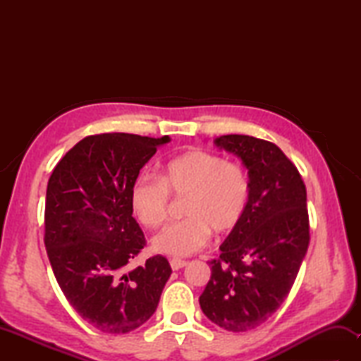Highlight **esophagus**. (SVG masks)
<instances>
[{"label":"esophagus","mask_w":361,"mask_h":361,"mask_svg":"<svg viewBox=\"0 0 361 361\" xmlns=\"http://www.w3.org/2000/svg\"><path fill=\"white\" fill-rule=\"evenodd\" d=\"M188 265V262L186 260H183V259H171V267H172V270H180V268H183V267H186Z\"/></svg>","instance_id":"obj_1"}]
</instances>
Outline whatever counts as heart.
<instances>
[{"mask_svg": "<svg viewBox=\"0 0 361 361\" xmlns=\"http://www.w3.org/2000/svg\"><path fill=\"white\" fill-rule=\"evenodd\" d=\"M171 195L185 197L181 212L186 219L153 237V248L189 256L206 247L211 231L228 234L240 225L251 200V181L240 163L195 149L167 161L158 178L137 176L130 189V206L142 226L155 229L169 216Z\"/></svg>", "mask_w": 361, "mask_h": 361, "instance_id": "heart-1", "label": "heart"}]
</instances>
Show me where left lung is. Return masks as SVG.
I'll return each mask as SVG.
<instances>
[{"mask_svg": "<svg viewBox=\"0 0 361 361\" xmlns=\"http://www.w3.org/2000/svg\"><path fill=\"white\" fill-rule=\"evenodd\" d=\"M216 144L247 166L251 200L219 259L209 262L200 307L226 331L247 332L265 323L293 287L310 242L307 192L276 144L248 135H225Z\"/></svg>", "mask_w": 361, "mask_h": 361, "instance_id": "obj_1", "label": "left lung"}]
</instances>
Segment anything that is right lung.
<instances>
[{"label":"right lung","mask_w":361,"mask_h":361,"mask_svg":"<svg viewBox=\"0 0 361 361\" xmlns=\"http://www.w3.org/2000/svg\"><path fill=\"white\" fill-rule=\"evenodd\" d=\"M169 136L101 133L83 137L49 176L44 247L74 310L104 334H127L155 313L172 268L163 256L130 264L145 247L130 189Z\"/></svg>","instance_id":"obj_1"}]
</instances>
